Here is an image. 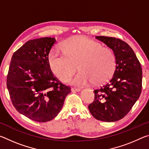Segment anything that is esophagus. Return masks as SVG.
Segmentation results:
<instances>
[{
    "instance_id": "1",
    "label": "esophagus",
    "mask_w": 149,
    "mask_h": 149,
    "mask_svg": "<svg viewBox=\"0 0 149 149\" xmlns=\"http://www.w3.org/2000/svg\"><path fill=\"white\" fill-rule=\"evenodd\" d=\"M72 92H77V91H80V89H78V88H75V87H74V88H72Z\"/></svg>"
}]
</instances>
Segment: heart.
Wrapping results in <instances>:
<instances>
[{
  "mask_svg": "<svg viewBox=\"0 0 149 149\" xmlns=\"http://www.w3.org/2000/svg\"><path fill=\"white\" fill-rule=\"evenodd\" d=\"M63 52L52 50L48 56L50 69L63 82L80 72L70 84L84 86L92 82L99 85L112 76L116 66V56L109 47L85 36H76L62 42Z\"/></svg>",
  "mask_w": 149,
  "mask_h": 149,
  "instance_id": "b5f03b06",
  "label": "heart"
}]
</instances>
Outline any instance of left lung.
<instances>
[{
  "instance_id": "left-lung-1",
  "label": "left lung",
  "mask_w": 149,
  "mask_h": 149,
  "mask_svg": "<svg viewBox=\"0 0 149 149\" xmlns=\"http://www.w3.org/2000/svg\"><path fill=\"white\" fill-rule=\"evenodd\" d=\"M114 51L116 69L112 78L94 90L95 100L88 106L98 120L116 122L127 115L137 101L142 89V69L133 49L115 37L97 36Z\"/></svg>"
}]
</instances>
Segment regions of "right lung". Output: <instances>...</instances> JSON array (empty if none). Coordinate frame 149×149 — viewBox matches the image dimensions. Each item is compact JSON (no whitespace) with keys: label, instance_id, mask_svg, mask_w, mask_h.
<instances>
[{"label":"right lung","instance_id":"right-lung-1","mask_svg":"<svg viewBox=\"0 0 149 149\" xmlns=\"http://www.w3.org/2000/svg\"><path fill=\"white\" fill-rule=\"evenodd\" d=\"M55 42L52 37L28 41L14 52L9 66L6 85L12 104L35 122L54 119L71 92L49 65L48 56Z\"/></svg>","mask_w":149,"mask_h":149}]
</instances>
